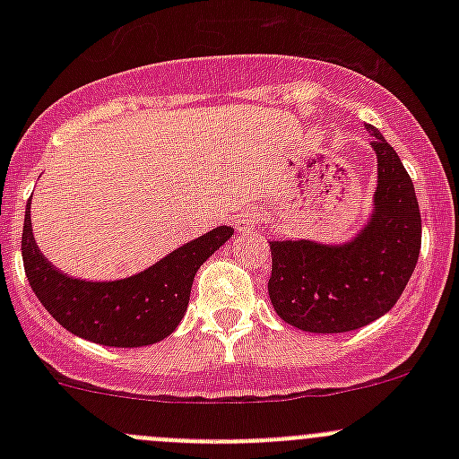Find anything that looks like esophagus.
I'll list each match as a JSON object with an SVG mask.
<instances>
[{"mask_svg": "<svg viewBox=\"0 0 459 459\" xmlns=\"http://www.w3.org/2000/svg\"><path fill=\"white\" fill-rule=\"evenodd\" d=\"M257 220L259 217L255 215V212H242V215L235 220V229H238L239 233H244V230H251L257 226Z\"/></svg>", "mask_w": 459, "mask_h": 459, "instance_id": "34e87169", "label": "esophagus"}]
</instances>
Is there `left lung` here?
I'll list each match as a JSON object with an SVG mask.
<instances>
[{"instance_id":"8db88e82","label":"left lung","mask_w":459,"mask_h":459,"mask_svg":"<svg viewBox=\"0 0 459 459\" xmlns=\"http://www.w3.org/2000/svg\"><path fill=\"white\" fill-rule=\"evenodd\" d=\"M377 191L362 233L344 244L271 242L268 295L286 324L308 333H346L391 311L409 284L422 247V217L404 164L368 126Z\"/></svg>"}]
</instances>
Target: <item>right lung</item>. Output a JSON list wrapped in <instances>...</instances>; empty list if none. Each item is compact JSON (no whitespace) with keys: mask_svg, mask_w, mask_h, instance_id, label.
<instances>
[{"mask_svg":"<svg viewBox=\"0 0 459 459\" xmlns=\"http://www.w3.org/2000/svg\"><path fill=\"white\" fill-rule=\"evenodd\" d=\"M230 235V226H217L137 275L117 281H86L59 273L41 255L32 238L29 202L22 257L32 293L66 331L101 346L135 349L155 344L178 328L197 268Z\"/></svg>","mask_w":459,"mask_h":459,"instance_id":"add662e5","label":"right lung"}]
</instances>
